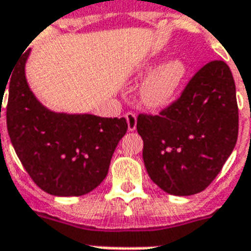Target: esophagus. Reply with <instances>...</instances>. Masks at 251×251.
Instances as JSON below:
<instances>
[{
  "label": "esophagus",
  "mask_w": 251,
  "mask_h": 251,
  "mask_svg": "<svg viewBox=\"0 0 251 251\" xmlns=\"http://www.w3.org/2000/svg\"><path fill=\"white\" fill-rule=\"evenodd\" d=\"M126 121H127V129L129 131H134L137 129V114L133 113V112H127L125 114Z\"/></svg>",
  "instance_id": "esophagus-1"
}]
</instances>
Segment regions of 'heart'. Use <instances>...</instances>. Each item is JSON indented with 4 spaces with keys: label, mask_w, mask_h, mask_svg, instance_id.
<instances>
[{
    "label": "heart",
    "mask_w": 251,
    "mask_h": 251,
    "mask_svg": "<svg viewBox=\"0 0 251 251\" xmlns=\"http://www.w3.org/2000/svg\"><path fill=\"white\" fill-rule=\"evenodd\" d=\"M157 66V61L146 62L138 74L141 76L149 74ZM186 64L179 58H172L161 64L149 76L141 88V100L151 109L165 108L175 100L183 80L186 78Z\"/></svg>",
    "instance_id": "obj_1"
}]
</instances>
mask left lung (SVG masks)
<instances>
[{
  "label": "left lung",
  "instance_id": "1",
  "mask_svg": "<svg viewBox=\"0 0 251 251\" xmlns=\"http://www.w3.org/2000/svg\"><path fill=\"white\" fill-rule=\"evenodd\" d=\"M147 173L161 190L186 197L215 179L238 135L236 84L224 61H211L176 101L156 116L139 114Z\"/></svg>",
  "mask_w": 251,
  "mask_h": 251
}]
</instances>
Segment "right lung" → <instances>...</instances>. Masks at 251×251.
Instances as JSON below:
<instances>
[{"label": "right lung", "mask_w": 251, "mask_h": 251, "mask_svg": "<svg viewBox=\"0 0 251 251\" xmlns=\"http://www.w3.org/2000/svg\"><path fill=\"white\" fill-rule=\"evenodd\" d=\"M28 54L29 49L7 79L6 122L11 145L41 190L57 197L87 194L108 175L110 159L126 134L127 122L124 117L104 118L47 109L25 80ZM2 94L5 91L0 92L1 99Z\"/></svg>", "instance_id": "right-lung-1"}]
</instances>
